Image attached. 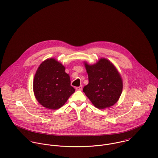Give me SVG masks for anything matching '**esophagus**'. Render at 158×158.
<instances>
[{
	"mask_svg": "<svg viewBox=\"0 0 158 158\" xmlns=\"http://www.w3.org/2000/svg\"><path fill=\"white\" fill-rule=\"evenodd\" d=\"M76 90H82V86H80V87H76Z\"/></svg>",
	"mask_w": 158,
	"mask_h": 158,
	"instance_id": "34e87169",
	"label": "esophagus"
}]
</instances>
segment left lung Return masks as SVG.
I'll return each instance as SVG.
<instances>
[{
	"label": "left lung",
	"instance_id": "1",
	"mask_svg": "<svg viewBox=\"0 0 158 158\" xmlns=\"http://www.w3.org/2000/svg\"><path fill=\"white\" fill-rule=\"evenodd\" d=\"M89 76V84L83 92L96 107H109L118 100L123 89L120 75L115 67L106 59H101L93 65L85 63Z\"/></svg>",
	"mask_w": 158,
	"mask_h": 158
}]
</instances>
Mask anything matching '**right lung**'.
Returning <instances> with one entry per match:
<instances>
[{"mask_svg": "<svg viewBox=\"0 0 158 158\" xmlns=\"http://www.w3.org/2000/svg\"><path fill=\"white\" fill-rule=\"evenodd\" d=\"M62 63L54 59L44 60L34 77L33 88L37 101L44 107L57 109L74 92L69 75Z\"/></svg>", "mask_w": 158, "mask_h": 158, "instance_id": "1", "label": "right lung"}]
</instances>
